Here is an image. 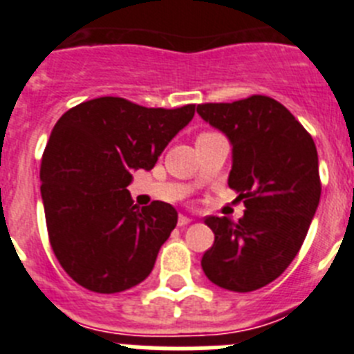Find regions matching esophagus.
<instances>
[{
  "mask_svg": "<svg viewBox=\"0 0 354 354\" xmlns=\"http://www.w3.org/2000/svg\"><path fill=\"white\" fill-rule=\"evenodd\" d=\"M190 223H192V219L187 217V215H180V217H178V226H187V224Z\"/></svg>",
  "mask_w": 354,
  "mask_h": 354,
  "instance_id": "1",
  "label": "esophagus"
}]
</instances>
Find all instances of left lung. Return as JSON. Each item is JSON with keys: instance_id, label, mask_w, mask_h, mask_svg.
I'll return each mask as SVG.
<instances>
[{"instance_id": "1", "label": "left lung", "mask_w": 354, "mask_h": 354, "mask_svg": "<svg viewBox=\"0 0 354 354\" xmlns=\"http://www.w3.org/2000/svg\"><path fill=\"white\" fill-rule=\"evenodd\" d=\"M198 113L233 146L228 185L244 217H207L214 245L201 258L207 278L232 292L274 281L299 253L319 199V158L312 135L269 96L198 104Z\"/></svg>"}]
</instances>
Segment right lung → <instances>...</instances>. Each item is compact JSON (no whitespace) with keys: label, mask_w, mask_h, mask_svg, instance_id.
Masks as SVG:
<instances>
[{"label":"right lung","mask_w":354,"mask_h":354,"mask_svg":"<svg viewBox=\"0 0 354 354\" xmlns=\"http://www.w3.org/2000/svg\"><path fill=\"white\" fill-rule=\"evenodd\" d=\"M196 104L146 109L104 96L67 110L49 135L41 194L49 244L76 283L115 294L149 276L178 223L169 203L133 205L131 171L155 167Z\"/></svg>","instance_id":"1"}]
</instances>
